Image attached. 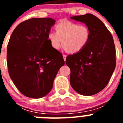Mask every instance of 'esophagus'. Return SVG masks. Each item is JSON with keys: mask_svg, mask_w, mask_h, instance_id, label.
Masks as SVG:
<instances>
[{"mask_svg": "<svg viewBox=\"0 0 123 123\" xmlns=\"http://www.w3.org/2000/svg\"><path fill=\"white\" fill-rule=\"evenodd\" d=\"M63 59L64 60H66V58H67V56L65 55H64V54H63Z\"/></svg>", "mask_w": 123, "mask_h": 123, "instance_id": "obj_1", "label": "esophagus"}]
</instances>
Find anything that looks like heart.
<instances>
[{
	"label": "heart",
	"mask_w": 123,
	"mask_h": 123,
	"mask_svg": "<svg viewBox=\"0 0 123 123\" xmlns=\"http://www.w3.org/2000/svg\"><path fill=\"white\" fill-rule=\"evenodd\" d=\"M56 32H50L48 41L54 49L62 46L69 53L76 54L85 48L91 39V31L87 26L63 20L55 26Z\"/></svg>",
	"instance_id": "obj_1"
}]
</instances>
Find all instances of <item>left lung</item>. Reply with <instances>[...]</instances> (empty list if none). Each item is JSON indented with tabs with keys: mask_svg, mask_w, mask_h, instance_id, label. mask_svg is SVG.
<instances>
[{
	"mask_svg": "<svg viewBox=\"0 0 123 123\" xmlns=\"http://www.w3.org/2000/svg\"><path fill=\"white\" fill-rule=\"evenodd\" d=\"M89 27L91 39L81 52L68 55L66 63L71 70L70 84L82 95H95L108 84L116 67V50L111 34L94 15L71 17Z\"/></svg>",
	"mask_w": 123,
	"mask_h": 123,
	"instance_id": "left-lung-1",
	"label": "left lung"
}]
</instances>
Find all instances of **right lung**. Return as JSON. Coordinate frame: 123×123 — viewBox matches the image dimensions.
Returning a JSON list of instances; mask_svg holds the SVG:
<instances>
[{
	"mask_svg": "<svg viewBox=\"0 0 123 123\" xmlns=\"http://www.w3.org/2000/svg\"><path fill=\"white\" fill-rule=\"evenodd\" d=\"M55 21L34 18L16 27L7 45L10 77L21 94L32 98L48 94L65 64L62 53L51 47L48 34Z\"/></svg>",
	"mask_w": 123,
	"mask_h": 123,
	"instance_id": "1",
	"label": "right lung"
}]
</instances>
